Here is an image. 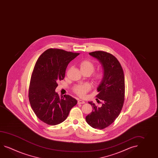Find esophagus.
Wrapping results in <instances>:
<instances>
[{"instance_id":"1","label":"esophagus","mask_w":158,"mask_h":158,"mask_svg":"<svg viewBox=\"0 0 158 158\" xmlns=\"http://www.w3.org/2000/svg\"><path fill=\"white\" fill-rule=\"evenodd\" d=\"M84 103H85V102L82 100H78V101H77L78 104H84Z\"/></svg>"}]
</instances>
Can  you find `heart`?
Here are the masks:
<instances>
[{"label":"heart","instance_id":"heart-1","mask_svg":"<svg viewBox=\"0 0 158 158\" xmlns=\"http://www.w3.org/2000/svg\"><path fill=\"white\" fill-rule=\"evenodd\" d=\"M79 66L81 71L88 72L89 74L94 71L95 69V64L89 60H85L81 62L79 64ZM104 77V73L102 71H99L95 73L93 75V81L95 83H99ZM91 89V87L89 84H80L76 85L74 88V92L77 95L83 97Z\"/></svg>","mask_w":158,"mask_h":158}]
</instances>
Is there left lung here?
I'll return each mask as SVG.
<instances>
[{"label":"left lung","instance_id":"8db88e82","mask_svg":"<svg viewBox=\"0 0 158 158\" xmlns=\"http://www.w3.org/2000/svg\"><path fill=\"white\" fill-rule=\"evenodd\" d=\"M89 54L102 63L104 77L97 88L98 94L96 99L98 102L102 103V106H98L89 102L93 110L85 119L93 128L101 130L110 125L122 110L125 100V77L123 67L112 54L104 51Z\"/></svg>","mask_w":158,"mask_h":158}]
</instances>
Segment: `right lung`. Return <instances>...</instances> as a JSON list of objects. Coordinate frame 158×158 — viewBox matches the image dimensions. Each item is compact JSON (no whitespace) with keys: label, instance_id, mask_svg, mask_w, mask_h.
Segmentation results:
<instances>
[{"label":"right lung","instance_id":"right-lung-1","mask_svg":"<svg viewBox=\"0 0 158 158\" xmlns=\"http://www.w3.org/2000/svg\"><path fill=\"white\" fill-rule=\"evenodd\" d=\"M79 54L62 49H49L35 63L29 87V100L36 116L48 125L63 122L77 104L70 95L60 97L55 89L57 81L64 78L68 64Z\"/></svg>","mask_w":158,"mask_h":158}]
</instances>
